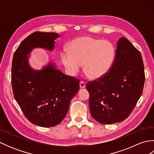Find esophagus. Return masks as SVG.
I'll use <instances>...</instances> for the list:
<instances>
[{
    "label": "esophagus",
    "instance_id": "obj_1",
    "mask_svg": "<svg viewBox=\"0 0 154 154\" xmlns=\"http://www.w3.org/2000/svg\"><path fill=\"white\" fill-rule=\"evenodd\" d=\"M79 86L81 89H84V88H85L86 87L85 83V82H83V81H81L79 83Z\"/></svg>",
    "mask_w": 154,
    "mask_h": 154
}]
</instances>
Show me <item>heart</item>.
Listing matches in <instances>:
<instances>
[{
	"mask_svg": "<svg viewBox=\"0 0 154 154\" xmlns=\"http://www.w3.org/2000/svg\"><path fill=\"white\" fill-rule=\"evenodd\" d=\"M69 49L61 51V59L67 73L75 76L84 65V70L93 79L109 73L115 61L116 50L108 40L82 36L74 39Z\"/></svg>",
	"mask_w": 154,
	"mask_h": 154,
	"instance_id": "1",
	"label": "heart"
}]
</instances>
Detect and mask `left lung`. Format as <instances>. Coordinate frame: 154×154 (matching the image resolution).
Segmentation results:
<instances>
[{"label":"left lung","instance_id":"left-lung-1","mask_svg":"<svg viewBox=\"0 0 154 154\" xmlns=\"http://www.w3.org/2000/svg\"><path fill=\"white\" fill-rule=\"evenodd\" d=\"M144 81L141 54L128 40L120 38L109 73L86 86L91 116L103 124L127 119L142 95Z\"/></svg>","mask_w":154,"mask_h":154}]
</instances>
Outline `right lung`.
<instances>
[{"label": "right lung", "mask_w": 154, "mask_h": 154, "mask_svg": "<svg viewBox=\"0 0 154 154\" xmlns=\"http://www.w3.org/2000/svg\"><path fill=\"white\" fill-rule=\"evenodd\" d=\"M55 32H35L23 40L14 52L11 81L14 99L27 119L42 127L60 124L69 110L71 99L79 90V80L68 76L50 62L41 70L32 69L28 55L34 48L53 51Z\"/></svg>", "instance_id": "1"}]
</instances>
